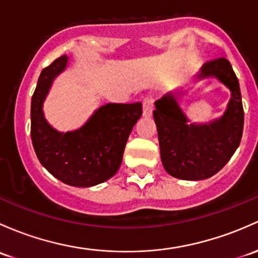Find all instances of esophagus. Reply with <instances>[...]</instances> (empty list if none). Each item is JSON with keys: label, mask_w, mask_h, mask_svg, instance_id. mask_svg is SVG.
<instances>
[{"label": "esophagus", "mask_w": 258, "mask_h": 258, "mask_svg": "<svg viewBox=\"0 0 258 258\" xmlns=\"http://www.w3.org/2000/svg\"><path fill=\"white\" fill-rule=\"evenodd\" d=\"M143 116L145 117H150L152 115V112H153V101H152V99L150 97H146L145 100H143Z\"/></svg>", "instance_id": "obj_1"}]
</instances>
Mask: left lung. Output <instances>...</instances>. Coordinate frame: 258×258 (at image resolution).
Masks as SVG:
<instances>
[{"mask_svg": "<svg viewBox=\"0 0 258 258\" xmlns=\"http://www.w3.org/2000/svg\"><path fill=\"white\" fill-rule=\"evenodd\" d=\"M216 78L231 91V99L221 117L204 124L190 123L169 93L154 102L159 150L164 169L183 180H203L219 172L240 146L243 131V107L240 85L226 58H218L202 67L197 79Z\"/></svg>", "mask_w": 258, "mask_h": 258, "instance_id": "obj_1", "label": "left lung"}]
</instances>
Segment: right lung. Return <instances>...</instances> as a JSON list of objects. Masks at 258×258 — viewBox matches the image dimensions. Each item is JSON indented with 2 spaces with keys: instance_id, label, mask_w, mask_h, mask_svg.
Listing matches in <instances>:
<instances>
[{
  "instance_id": "obj_1",
  "label": "right lung",
  "mask_w": 258,
  "mask_h": 258,
  "mask_svg": "<svg viewBox=\"0 0 258 258\" xmlns=\"http://www.w3.org/2000/svg\"><path fill=\"white\" fill-rule=\"evenodd\" d=\"M68 61L67 55L60 56L40 73L32 96L31 137L40 164L51 175L68 185L88 188L116 174L142 104H106L79 130L59 132L45 120L43 104Z\"/></svg>"
}]
</instances>
